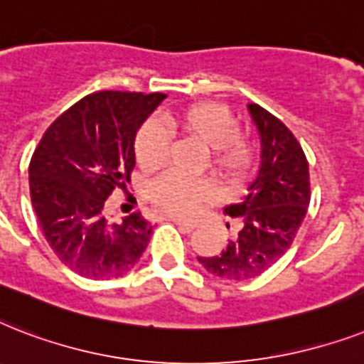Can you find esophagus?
Listing matches in <instances>:
<instances>
[{"mask_svg":"<svg viewBox=\"0 0 364 364\" xmlns=\"http://www.w3.org/2000/svg\"><path fill=\"white\" fill-rule=\"evenodd\" d=\"M173 222L176 223V225H178V228L182 229V231H184V232H191V231H193V229L197 228V223L184 222V220H178V218H173Z\"/></svg>","mask_w":364,"mask_h":364,"instance_id":"1","label":"esophagus"}]
</instances>
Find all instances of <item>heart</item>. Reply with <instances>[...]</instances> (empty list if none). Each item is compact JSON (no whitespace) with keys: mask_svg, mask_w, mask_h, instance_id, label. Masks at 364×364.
<instances>
[{"mask_svg":"<svg viewBox=\"0 0 364 364\" xmlns=\"http://www.w3.org/2000/svg\"><path fill=\"white\" fill-rule=\"evenodd\" d=\"M165 124L182 135L190 136L208 148L212 171L229 186L248 178L255 164L254 141L240 133V124L231 110L222 103L200 101L167 112ZM171 139L164 127L148 122L135 139L136 161L144 171H158L168 159ZM214 196V186L205 178H188L178 173L164 174L150 188V197L161 210L173 216H191L203 203Z\"/></svg>","mask_w":364,"mask_h":364,"instance_id":"b5f03b06","label":"heart"}]
</instances>
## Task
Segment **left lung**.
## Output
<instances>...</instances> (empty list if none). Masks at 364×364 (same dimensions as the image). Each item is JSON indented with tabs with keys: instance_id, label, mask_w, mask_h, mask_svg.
Returning a JSON list of instances; mask_svg holds the SVG:
<instances>
[{
	"instance_id": "8db88e82",
	"label": "left lung",
	"mask_w": 364,
	"mask_h": 364,
	"mask_svg": "<svg viewBox=\"0 0 364 364\" xmlns=\"http://www.w3.org/2000/svg\"><path fill=\"white\" fill-rule=\"evenodd\" d=\"M248 110L261 139L259 171L248 196L223 208L240 229L218 255L197 257L206 272L229 282L252 280L280 259L310 205L308 161L295 135L259 105L250 103Z\"/></svg>"
}]
</instances>
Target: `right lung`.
<instances>
[{"label":"right lung","instance_id":"1","mask_svg":"<svg viewBox=\"0 0 364 364\" xmlns=\"http://www.w3.org/2000/svg\"><path fill=\"white\" fill-rule=\"evenodd\" d=\"M165 94L95 92L46 129L30 161V196L46 242L92 280L118 278L146 250L152 225L139 214L110 222L105 200L135 167V135Z\"/></svg>","mask_w":364,"mask_h":364}]
</instances>
